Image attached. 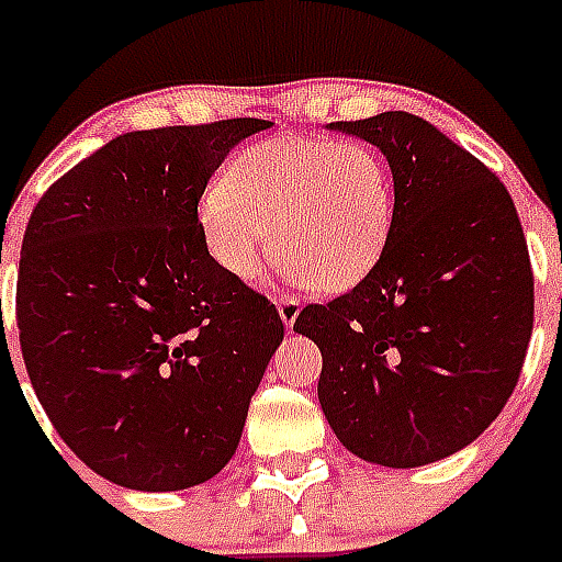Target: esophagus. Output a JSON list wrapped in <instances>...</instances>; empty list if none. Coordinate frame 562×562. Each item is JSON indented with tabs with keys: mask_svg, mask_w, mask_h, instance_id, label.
<instances>
[{
	"mask_svg": "<svg viewBox=\"0 0 562 562\" xmlns=\"http://www.w3.org/2000/svg\"><path fill=\"white\" fill-rule=\"evenodd\" d=\"M277 308H280L282 324H285L291 329V326H294V321H297L303 303H300L297 297H285V294H282V297H277Z\"/></svg>",
	"mask_w": 562,
	"mask_h": 562,
	"instance_id": "1",
	"label": "esophagus"
}]
</instances>
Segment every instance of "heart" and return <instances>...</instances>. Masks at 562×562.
Listing matches in <instances>:
<instances>
[{
	"mask_svg": "<svg viewBox=\"0 0 562 562\" xmlns=\"http://www.w3.org/2000/svg\"><path fill=\"white\" fill-rule=\"evenodd\" d=\"M198 221L210 256L236 280H254L280 250L312 289H352L391 238V166L361 139L273 136L203 187Z\"/></svg>",
	"mask_w": 562,
	"mask_h": 562,
	"instance_id": "obj_1",
	"label": "heart"
}]
</instances>
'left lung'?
<instances>
[{
	"label": "left lung",
	"instance_id": "1",
	"mask_svg": "<svg viewBox=\"0 0 562 562\" xmlns=\"http://www.w3.org/2000/svg\"><path fill=\"white\" fill-rule=\"evenodd\" d=\"M338 131L393 171L382 259L294 329L321 347L317 400L352 454L423 467L472 443L510 400L533 329V271L505 183L431 122L402 110Z\"/></svg>",
	"mask_w": 562,
	"mask_h": 562
}]
</instances>
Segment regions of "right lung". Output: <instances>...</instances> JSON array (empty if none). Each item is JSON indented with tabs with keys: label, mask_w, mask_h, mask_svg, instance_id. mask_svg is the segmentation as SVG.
<instances>
[{
	"label": "right lung",
	"mask_w": 562,
	"mask_h": 562,
	"mask_svg": "<svg viewBox=\"0 0 562 562\" xmlns=\"http://www.w3.org/2000/svg\"><path fill=\"white\" fill-rule=\"evenodd\" d=\"M265 119L110 139L31 212L22 361L64 443L131 490H187L233 458L285 326L203 241L198 201Z\"/></svg>",
	"instance_id": "right-lung-1"
}]
</instances>
